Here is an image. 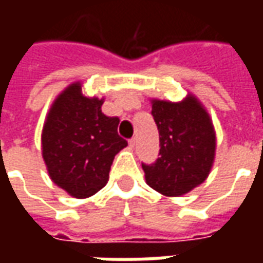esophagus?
<instances>
[{"label":"esophagus","mask_w":263,"mask_h":263,"mask_svg":"<svg viewBox=\"0 0 263 263\" xmlns=\"http://www.w3.org/2000/svg\"><path fill=\"white\" fill-rule=\"evenodd\" d=\"M135 145H137V138L134 137V138H131V139H129V146H131V148H134Z\"/></svg>","instance_id":"obj_1"}]
</instances>
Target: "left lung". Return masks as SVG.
I'll list each match as a JSON object with an SVG mask.
<instances>
[{"instance_id":"1","label":"left lung","mask_w":263,"mask_h":263,"mask_svg":"<svg viewBox=\"0 0 263 263\" xmlns=\"http://www.w3.org/2000/svg\"><path fill=\"white\" fill-rule=\"evenodd\" d=\"M159 131V158L142 163L146 183L165 196H182L209 176L215 135L209 114L194 97L182 103L152 101Z\"/></svg>"}]
</instances>
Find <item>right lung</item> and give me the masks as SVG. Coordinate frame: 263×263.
<instances>
[{
  "mask_svg": "<svg viewBox=\"0 0 263 263\" xmlns=\"http://www.w3.org/2000/svg\"><path fill=\"white\" fill-rule=\"evenodd\" d=\"M103 100L81 96L74 83L56 98L42 132V155L50 179L70 196L90 197L107 184L114 156L128 142L118 117L101 111Z\"/></svg>",
  "mask_w": 263,
  "mask_h": 263,
  "instance_id": "add662e5",
  "label": "right lung"
}]
</instances>
